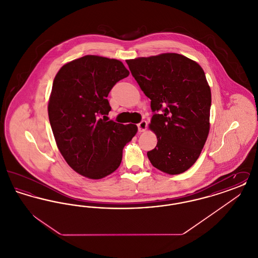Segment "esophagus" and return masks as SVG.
I'll return each instance as SVG.
<instances>
[{
  "mask_svg": "<svg viewBox=\"0 0 258 258\" xmlns=\"http://www.w3.org/2000/svg\"><path fill=\"white\" fill-rule=\"evenodd\" d=\"M137 126H138V131H139L140 133H143V132H145L146 128H147V122H146V121H142V122H140V123L137 124Z\"/></svg>",
  "mask_w": 258,
  "mask_h": 258,
  "instance_id": "34e87169",
  "label": "esophagus"
}]
</instances>
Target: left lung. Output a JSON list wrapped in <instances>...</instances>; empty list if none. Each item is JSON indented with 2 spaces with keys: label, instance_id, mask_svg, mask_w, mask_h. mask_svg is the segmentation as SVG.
Returning <instances> with one entry per match:
<instances>
[{
  "label": "left lung",
  "instance_id": "left-lung-1",
  "mask_svg": "<svg viewBox=\"0 0 258 258\" xmlns=\"http://www.w3.org/2000/svg\"><path fill=\"white\" fill-rule=\"evenodd\" d=\"M136 82L151 99L149 128L158 143L147 153L152 165L169 175L189 169L210 131L211 89L197 61L177 53L126 60Z\"/></svg>",
  "mask_w": 258,
  "mask_h": 258
}]
</instances>
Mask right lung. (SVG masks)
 I'll use <instances>...</instances> for the list:
<instances>
[{"label": "right lung", "mask_w": 258, "mask_h": 258, "mask_svg": "<svg viewBox=\"0 0 258 258\" xmlns=\"http://www.w3.org/2000/svg\"><path fill=\"white\" fill-rule=\"evenodd\" d=\"M128 74L119 60L86 55L64 63L54 78L48 117L57 147L74 171L89 179L115 171L123 147L137 133L136 124L106 116L112 87Z\"/></svg>", "instance_id": "right-lung-1"}]
</instances>
